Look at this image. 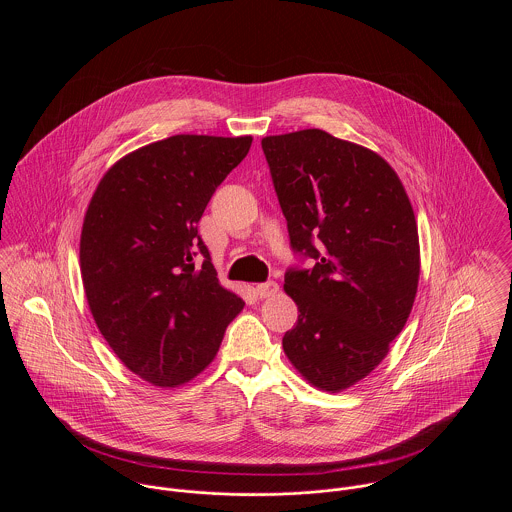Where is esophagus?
<instances>
[{
	"label": "esophagus",
	"mask_w": 512,
	"mask_h": 512,
	"mask_svg": "<svg viewBox=\"0 0 512 512\" xmlns=\"http://www.w3.org/2000/svg\"><path fill=\"white\" fill-rule=\"evenodd\" d=\"M256 292L260 297H272V295L280 292V286L276 282H264V284L256 286Z\"/></svg>",
	"instance_id": "obj_1"
}]
</instances>
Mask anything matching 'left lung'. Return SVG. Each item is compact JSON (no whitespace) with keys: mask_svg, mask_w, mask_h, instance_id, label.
<instances>
[{"mask_svg":"<svg viewBox=\"0 0 512 512\" xmlns=\"http://www.w3.org/2000/svg\"><path fill=\"white\" fill-rule=\"evenodd\" d=\"M262 149L293 250L315 258L286 274L299 315L284 353L311 386L343 392L384 361L410 317L420 282L414 209L368 147L311 128L266 136Z\"/></svg>","mask_w":512,"mask_h":512,"instance_id":"obj_1","label":"left lung"}]
</instances>
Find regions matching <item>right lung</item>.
Returning <instances> with one entry per match:
<instances>
[{"mask_svg":"<svg viewBox=\"0 0 512 512\" xmlns=\"http://www.w3.org/2000/svg\"><path fill=\"white\" fill-rule=\"evenodd\" d=\"M250 146L252 136L197 134L147 144L120 157L88 203L80 276L90 313L124 366L157 388L211 365L244 307L220 286L197 224Z\"/></svg>","mask_w":512,"mask_h":512,"instance_id":"add662e5","label":"right lung"}]
</instances>
